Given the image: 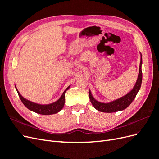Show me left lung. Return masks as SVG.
Masks as SVG:
<instances>
[{
	"instance_id": "1",
	"label": "left lung",
	"mask_w": 159,
	"mask_h": 159,
	"mask_svg": "<svg viewBox=\"0 0 159 159\" xmlns=\"http://www.w3.org/2000/svg\"><path fill=\"white\" fill-rule=\"evenodd\" d=\"M141 55V61L140 66H139V70L138 78L135 84H134L133 88L129 91L128 93L125 95L123 97L117 99L115 100L111 101L109 103H102L99 102L96 100L92 95L90 89L89 90V97L91 104L93 105L95 109H97L99 111L104 112V113H113L119 111L124 110L126 109L129 105L131 104L134 99L135 98L137 94L138 93L139 89L141 88V84H142V79H143V74H142V55Z\"/></svg>"
}]
</instances>
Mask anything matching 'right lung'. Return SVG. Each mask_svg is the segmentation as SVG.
Segmentation results:
<instances>
[{
  "mask_svg": "<svg viewBox=\"0 0 159 159\" xmlns=\"http://www.w3.org/2000/svg\"><path fill=\"white\" fill-rule=\"evenodd\" d=\"M70 88V85H69L68 88L66 89L62 93L61 97L57 99L56 102L52 103L50 104H39L37 103H34L31 101L28 100L25 98L23 96L19 93L18 90L17 89L16 87L15 86V88L16 89L17 93L19 95V98H20L22 103L25 105V106L32 111L35 112L38 114L41 115H49L52 114H56L57 113L60 112V111L63 109L65 103V93L67 90H68Z\"/></svg>",
  "mask_w": 159,
  "mask_h": 159,
  "instance_id": "right-lung-1",
  "label": "right lung"
}]
</instances>
